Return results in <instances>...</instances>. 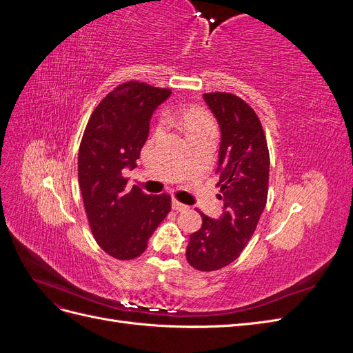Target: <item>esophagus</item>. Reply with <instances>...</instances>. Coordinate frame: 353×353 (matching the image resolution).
Listing matches in <instances>:
<instances>
[{"label": "esophagus", "mask_w": 353, "mask_h": 353, "mask_svg": "<svg viewBox=\"0 0 353 353\" xmlns=\"http://www.w3.org/2000/svg\"><path fill=\"white\" fill-rule=\"evenodd\" d=\"M188 206H185L184 203H181V201H178L176 199H174L172 200V209L174 210H176V212H183V210H185Z\"/></svg>", "instance_id": "obj_1"}]
</instances>
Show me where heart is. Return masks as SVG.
Returning a JSON list of instances; mask_svg holds the SVG:
<instances>
[{"mask_svg": "<svg viewBox=\"0 0 353 353\" xmlns=\"http://www.w3.org/2000/svg\"><path fill=\"white\" fill-rule=\"evenodd\" d=\"M162 117L166 123H172L183 128L190 137L203 131H215L213 117L201 108L196 105H178V108L166 109L162 112ZM162 131V126H156V134Z\"/></svg>", "mask_w": 353, "mask_h": 353, "instance_id": "b5f03b06", "label": "heart"}]
</instances>
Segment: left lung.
Here are the masks:
<instances>
[{
  "instance_id": "obj_1",
  "label": "left lung",
  "mask_w": 353,
  "mask_h": 353,
  "mask_svg": "<svg viewBox=\"0 0 353 353\" xmlns=\"http://www.w3.org/2000/svg\"><path fill=\"white\" fill-rule=\"evenodd\" d=\"M221 128L219 219L200 213L201 228L190 236L187 261L199 271H216L236 261L253 236L266 206L270 152L258 114L231 92L203 94Z\"/></svg>"
}]
</instances>
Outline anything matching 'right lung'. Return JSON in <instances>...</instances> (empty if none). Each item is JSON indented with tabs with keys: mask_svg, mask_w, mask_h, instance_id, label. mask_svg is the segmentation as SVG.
Segmentation results:
<instances>
[{
	"mask_svg": "<svg viewBox=\"0 0 353 353\" xmlns=\"http://www.w3.org/2000/svg\"><path fill=\"white\" fill-rule=\"evenodd\" d=\"M168 88L130 81L94 109L78 153V178L90 228L100 248L119 261L140 256L170 210V196L128 188L125 168H135L150 130V117Z\"/></svg>",
	"mask_w": 353,
	"mask_h": 353,
	"instance_id": "right-lung-1",
	"label": "right lung"
}]
</instances>
